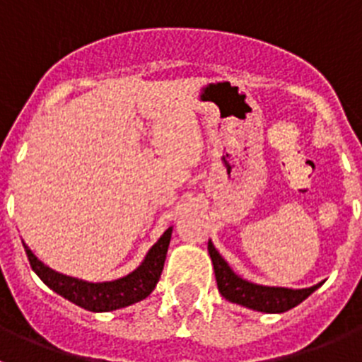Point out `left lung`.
<instances>
[{
  "label": "left lung",
  "instance_id": "8db88e82",
  "mask_svg": "<svg viewBox=\"0 0 362 362\" xmlns=\"http://www.w3.org/2000/svg\"><path fill=\"white\" fill-rule=\"evenodd\" d=\"M209 254L214 264V274H216L217 288L221 296L228 299L230 303L246 306V308L255 310V312H267V313H283L292 310L299 303L306 299L310 293L321 286L322 283L313 284L310 288H281V286H263V284H255L250 281L239 277L232 268L228 267L225 259L221 257L219 252L212 241H209Z\"/></svg>",
  "mask_w": 362,
  "mask_h": 362
}]
</instances>
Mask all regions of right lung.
Listing matches in <instances>:
<instances>
[{"label":"right lung","mask_w":362,"mask_h":362,"mask_svg":"<svg viewBox=\"0 0 362 362\" xmlns=\"http://www.w3.org/2000/svg\"><path fill=\"white\" fill-rule=\"evenodd\" d=\"M170 238L172 226L150 248L143 263L136 270L130 272L129 276L114 281H103V283H88V281L78 279V277L63 276L59 272L41 263L25 243L23 246L32 270L36 272L37 277L50 290L88 312H112V310H119L134 305V303H139L152 293L161 277L163 267H165Z\"/></svg>","instance_id":"right-lung-1"}]
</instances>
